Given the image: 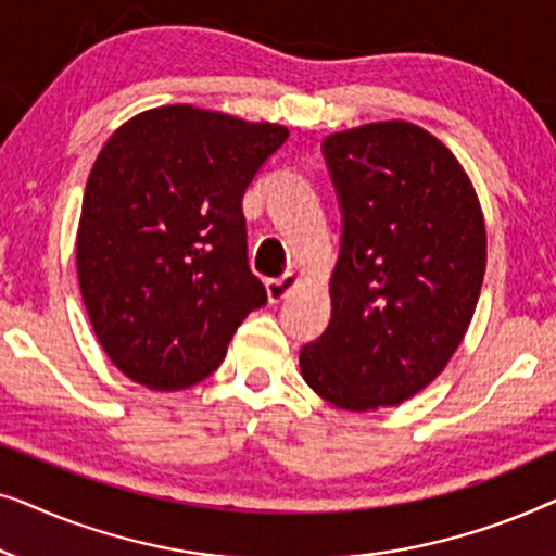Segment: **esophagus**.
I'll return each instance as SVG.
<instances>
[{
	"instance_id": "1",
	"label": "esophagus",
	"mask_w": 556,
	"mask_h": 556,
	"mask_svg": "<svg viewBox=\"0 0 556 556\" xmlns=\"http://www.w3.org/2000/svg\"><path fill=\"white\" fill-rule=\"evenodd\" d=\"M299 280H301L299 273H293V270L283 273L280 278H270L268 283H265V288H268L270 303H280L283 299H288V293H291L293 288L299 286Z\"/></svg>"
}]
</instances>
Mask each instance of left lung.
<instances>
[{
	"label": "left lung",
	"mask_w": 556,
	"mask_h": 556,
	"mask_svg": "<svg viewBox=\"0 0 556 556\" xmlns=\"http://www.w3.org/2000/svg\"><path fill=\"white\" fill-rule=\"evenodd\" d=\"M341 207L331 321L301 349L318 397L352 413L425 390L466 337L485 273L481 202L453 151L407 121L321 143Z\"/></svg>",
	"instance_id": "obj_1"
}]
</instances>
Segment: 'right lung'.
Listing matches in <instances>:
<instances>
[{
	"label": "right lung",
	"instance_id": "1",
	"mask_svg": "<svg viewBox=\"0 0 556 556\" xmlns=\"http://www.w3.org/2000/svg\"><path fill=\"white\" fill-rule=\"evenodd\" d=\"M288 128L194 105L126 121L90 169L78 280L109 359L149 390L210 377L268 293L248 265L242 194Z\"/></svg>",
	"mask_w": 556,
	"mask_h": 556
}]
</instances>
